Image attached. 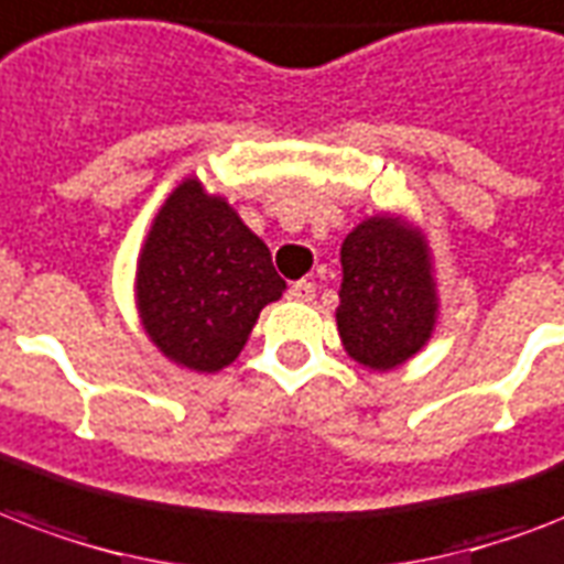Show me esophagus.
Instances as JSON below:
<instances>
[{
	"instance_id": "34e87169",
	"label": "esophagus",
	"mask_w": 564,
	"mask_h": 564,
	"mask_svg": "<svg viewBox=\"0 0 564 564\" xmlns=\"http://www.w3.org/2000/svg\"><path fill=\"white\" fill-rule=\"evenodd\" d=\"M288 296H291V300H296V303H312L314 282L312 279H300V282H294V285L288 288Z\"/></svg>"
}]
</instances>
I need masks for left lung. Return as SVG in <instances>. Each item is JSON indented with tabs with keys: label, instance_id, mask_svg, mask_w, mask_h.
<instances>
[{
	"label": "left lung",
	"instance_id": "left-lung-1",
	"mask_svg": "<svg viewBox=\"0 0 564 564\" xmlns=\"http://www.w3.org/2000/svg\"><path fill=\"white\" fill-rule=\"evenodd\" d=\"M341 270L335 321L344 350L370 370L412 359L438 312L423 235L400 217H370L344 238Z\"/></svg>",
	"mask_w": 564,
	"mask_h": 564
}]
</instances>
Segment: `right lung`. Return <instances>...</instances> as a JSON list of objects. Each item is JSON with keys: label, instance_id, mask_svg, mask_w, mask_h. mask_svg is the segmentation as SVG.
I'll return each mask as SVG.
<instances>
[{"label": "right lung", "instance_id": "add662e5", "mask_svg": "<svg viewBox=\"0 0 564 564\" xmlns=\"http://www.w3.org/2000/svg\"><path fill=\"white\" fill-rule=\"evenodd\" d=\"M282 291L270 250L226 199L196 178L167 196L138 261V312L170 361L199 373L226 368Z\"/></svg>", "mask_w": 564, "mask_h": 564}]
</instances>
